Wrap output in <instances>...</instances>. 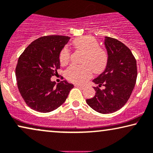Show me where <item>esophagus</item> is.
Returning a JSON list of instances; mask_svg holds the SVG:
<instances>
[{
  "label": "esophagus",
  "instance_id": "1",
  "mask_svg": "<svg viewBox=\"0 0 153 153\" xmlns=\"http://www.w3.org/2000/svg\"><path fill=\"white\" fill-rule=\"evenodd\" d=\"M75 86H76V87H78V88H80V89H84V88H85V86L80 85H76Z\"/></svg>",
  "mask_w": 153,
  "mask_h": 153
}]
</instances>
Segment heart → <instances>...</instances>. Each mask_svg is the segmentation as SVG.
Instances as JSON below:
<instances>
[{
  "label": "heart",
  "instance_id": "1",
  "mask_svg": "<svg viewBox=\"0 0 153 153\" xmlns=\"http://www.w3.org/2000/svg\"><path fill=\"white\" fill-rule=\"evenodd\" d=\"M73 44L77 50L84 53L82 59V65H71L66 71V77L74 83H83L91 77L92 71L100 74L105 70L108 62V55L100 48L97 40L91 36H84L74 40ZM70 60V51L64 47L59 53V61L62 65L68 64Z\"/></svg>",
  "mask_w": 153,
  "mask_h": 153
}]
</instances>
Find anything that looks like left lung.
I'll use <instances>...</instances> for the list:
<instances>
[{
  "instance_id": "obj_1",
  "label": "left lung",
  "mask_w": 153,
  "mask_h": 153,
  "mask_svg": "<svg viewBox=\"0 0 153 153\" xmlns=\"http://www.w3.org/2000/svg\"><path fill=\"white\" fill-rule=\"evenodd\" d=\"M105 46L108 55L106 68L93 80L98 85L94 87L95 96L86 101L98 112L110 114L122 108L128 102L136 83L137 68L131 51L120 41L105 36Z\"/></svg>"
}]
</instances>
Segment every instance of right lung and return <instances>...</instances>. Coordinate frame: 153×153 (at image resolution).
Returning a JSON list of instances; mask_svg holds the SVG:
<instances>
[{
    "label": "right lung",
    "instance_id": "obj_1",
    "mask_svg": "<svg viewBox=\"0 0 153 153\" xmlns=\"http://www.w3.org/2000/svg\"><path fill=\"white\" fill-rule=\"evenodd\" d=\"M70 37L49 35L31 43L19 58L16 77L19 91L28 107L50 112L65 102L74 85L66 80L55 85L51 77L60 68L59 53Z\"/></svg>",
    "mask_w": 153,
    "mask_h": 153
}]
</instances>
